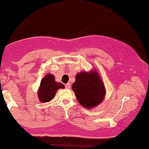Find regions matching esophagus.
Here are the masks:
<instances>
[{
	"label": "esophagus",
	"mask_w": 149,
	"mask_h": 149,
	"mask_svg": "<svg viewBox=\"0 0 149 149\" xmlns=\"http://www.w3.org/2000/svg\"><path fill=\"white\" fill-rule=\"evenodd\" d=\"M65 88H66V89H70V84L68 83L67 84H65Z\"/></svg>",
	"instance_id": "esophagus-1"
}]
</instances>
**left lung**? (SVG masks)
<instances>
[{
	"instance_id": "left-lung-1",
	"label": "left lung",
	"mask_w": 149,
	"mask_h": 149,
	"mask_svg": "<svg viewBox=\"0 0 149 149\" xmlns=\"http://www.w3.org/2000/svg\"><path fill=\"white\" fill-rule=\"evenodd\" d=\"M72 89L79 103L87 109H92L100 104L106 93L105 85L95 68L89 72L78 73Z\"/></svg>"
}]
</instances>
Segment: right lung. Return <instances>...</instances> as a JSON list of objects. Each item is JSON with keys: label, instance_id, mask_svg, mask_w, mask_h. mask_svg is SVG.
<instances>
[{"label": "right lung", "instance_id": "add662e5", "mask_svg": "<svg viewBox=\"0 0 149 149\" xmlns=\"http://www.w3.org/2000/svg\"><path fill=\"white\" fill-rule=\"evenodd\" d=\"M65 86L62 83L57 82L54 76L51 73L46 75L41 81L38 89V97L40 102H47L54 98L56 92L59 89H64Z\"/></svg>", "mask_w": 149, "mask_h": 149}]
</instances>
